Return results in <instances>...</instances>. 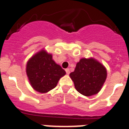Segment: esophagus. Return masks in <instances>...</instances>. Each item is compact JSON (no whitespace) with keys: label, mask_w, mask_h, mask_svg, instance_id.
<instances>
[{"label":"esophagus","mask_w":129,"mask_h":129,"mask_svg":"<svg viewBox=\"0 0 129 129\" xmlns=\"http://www.w3.org/2000/svg\"><path fill=\"white\" fill-rule=\"evenodd\" d=\"M65 71H66V73H67V74H70V69H69V68H67V69H66L65 70Z\"/></svg>","instance_id":"1"}]
</instances>
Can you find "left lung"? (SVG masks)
<instances>
[{"mask_svg":"<svg viewBox=\"0 0 129 129\" xmlns=\"http://www.w3.org/2000/svg\"><path fill=\"white\" fill-rule=\"evenodd\" d=\"M70 76L80 94L90 96L98 94L107 78L104 66L94 59H81Z\"/></svg>","mask_w":129,"mask_h":129,"instance_id":"obj_1","label":"left lung"}]
</instances>
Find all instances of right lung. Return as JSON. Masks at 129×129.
Masks as SVG:
<instances>
[{
  "mask_svg": "<svg viewBox=\"0 0 129 129\" xmlns=\"http://www.w3.org/2000/svg\"><path fill=\"white\" fill-rule=\"evenodd\" d=\"M26 74L34 89L41 93L51 90L57 86L66 72L52 59V55L42 50L29 59Z\"/></svg>",
  "mask_w": 129,
  "mask_h": 129,
  "instance_id": "right-lung-1",
  "label": "right lung"
}]
</instances>
